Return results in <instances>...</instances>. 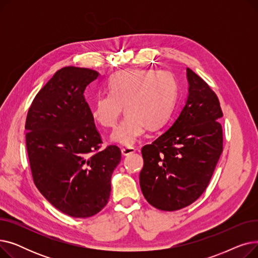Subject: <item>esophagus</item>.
<instances>
[{"label":"esophagus","mask_w":258,"mask_h":258,"mask_svg":"<svg viewBox=\"0 0 258 258\" xmlns=\"http://www.w3.org/2000/svg\"><path fill=\"white\" fill-rule=\"evenodd\" d=\"M135 152H136V148H134V147H122L121 148V153L123 156H128L131 154H134Z\"/></svg>","instance_id":"obj_1"}]
</instances>
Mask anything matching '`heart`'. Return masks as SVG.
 <instances>
[{"label":"heart","instance_id":"1","mask_svg":"<svg viewBox=\"0 0 258 258\" xmlns=\"http://www.w3.org/2000/svg\"><path fill=\"white\" fill-rule=\"evenodd\" d=\"M108 94L99 95L93 117L104 127H114L123 105L126 115L111 135L112 141L131 146L142 136L146 125L157 128L170 117L178 98V81L168 71L124 70L107 81Z\"/></svg>","mask_w":258,"mask_h":258}]
</instances>
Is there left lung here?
<instances>
[{"label": "left lung", "mask_w": 258, "mask_h": 258, "mask_svg": "<svg viewBox=\"0 0 258 258\" xmlns=\"http://www.w3.org/2000/svg\"><path fill=\"white\" fill-rule=\"evenodd\" d=\"M188 98L163 135L141 150L140 187L150 204L175 211L196 202L223 153L220 100L205 80L187 68Z\"/></svg>", "instance_id": "left-lung-1"}]
</instances>
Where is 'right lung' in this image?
Masks as SVG:
<instances>
[{
  "label": "right lung",
  "mask_w": 258,
  "mask_h": 258,
  "mask_svg": "<svg viewBox=\"0 0 258 258\" xmlns=\"http://www.w3.org/2000/svg\"><path fill=\"white\" fill-rule=\"evenodd\" d=\"M98 72L64 67L40 89L26 118V146L35 186L51 204L72 218L101 211L111 177L121 160L116 145L101 148L84 93Z\"/></svg>",
  "instance_id": "add662e5"
}]
</instances>
